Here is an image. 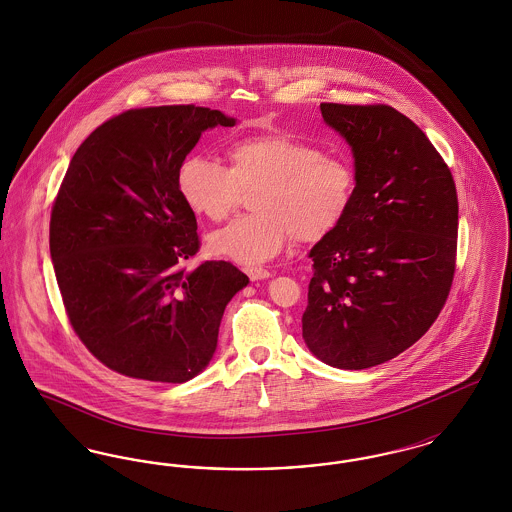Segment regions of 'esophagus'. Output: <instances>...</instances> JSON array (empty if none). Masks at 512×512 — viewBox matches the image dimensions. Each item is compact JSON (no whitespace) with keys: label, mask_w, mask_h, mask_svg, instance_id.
<instances>
[{"label":"esophagus","mask_w":512,"mask_h":512,"mask_svg":"<svg viewBox=\"0 0 512 512\" xmlns=\"http://www.w3.org/2000/svg\"><path fill=\"white\" fill-rule=\"evenodd\" d=\"M245 272H247V276L251 278V282H259V280H267L270 278L272 274L268 272L267 268H245Z\"/></svg>","instance_id":"1"}]
</instances>
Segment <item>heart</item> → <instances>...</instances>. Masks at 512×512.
I'll return each mask as SVG.
<instances>
[{
  "instance_id": "1",
  "label": "heart",
  "mask_w": 512,
  "mask_h": 512,
  "mask_svg": "<svg viewBox=\"0 0 512 512\" xmlns=\"http://www.w3.org/2000/svg\"><path fill=\"white\" fill-rule=\"evenodd\" d=\"M230 169L192 155L178 171V190L197 217L219 222L236 207L242 190L259 188L253 215L232 220L209 238L211 253L245 267L267 263L293 238L318 242L347 215L355 171L336 155L292 136L270 132L232 142Z\"/></svg>"
}]
</instances>
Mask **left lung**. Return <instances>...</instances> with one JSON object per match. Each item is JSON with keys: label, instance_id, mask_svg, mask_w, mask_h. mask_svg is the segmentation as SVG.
<instances>
[{"label": "left lung", "instance_id": "1", "mask_svg": "<svg viewBox=\"0 0 512 512\" xmlns=\"http://www.w3.org/2000/svg\"><path fill=\"white\" fill-rule=\"evenodd\" d=\"M351 147L355 194L313 245L303 340L326 365H382L420 340L451 290L459 203L426 134L388 105L320 103Z\"/></svg>", "mask_w": 512, "mask_h": 512}]
</instances>
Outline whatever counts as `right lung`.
I'll list each match as a JSON object with an SVG mask.
<instances>
[{
	"mask_svg": "<svg viewBox=\"0 0 512 512\" xmlns=\"http://www.w3.org/2000/svg\"><path fill=\"white\" fill-rule=\"evenodd\" d=\"M236 119L165 105L103 122L76 149L49 222V253L74 332L130 378L182 384L211 363L224 309L249 278L199 249L178 171L201 134Z\"/></svg>",
	"mask_w": 512,
	"mask_h": 512,
	"instance_id": "obj_1",
	"label": "right lung"
}]
</instances>
